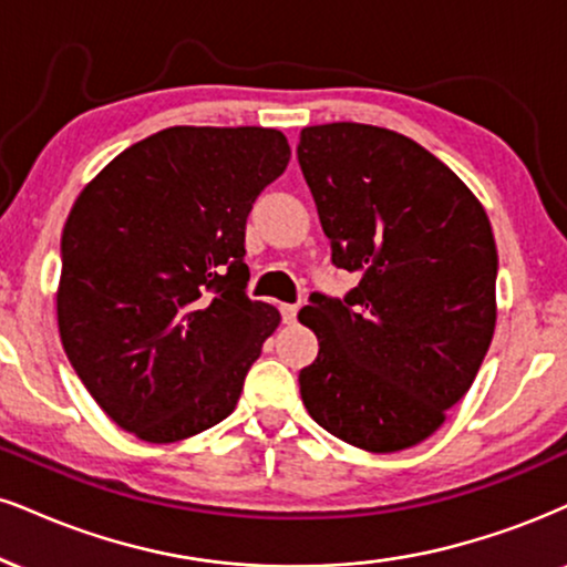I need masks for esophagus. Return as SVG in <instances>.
Segmentation results:
<instances>
[{
  "mask_svg": "<svg viewBox=\"0 0 567 567\" xmlns=\"http://www.w3.org/2000/svg\"><path fill=\"white\" fill-rule=\"evenodd\" d=\"M297 312H299L297 305H281V318H284V323H295Z\"/></svg>",
  "mask_w": 567,
  "mask_h": 567,
  "instance_id": "esophagus-1",
  "label": "esophagus"
}]
</instances>
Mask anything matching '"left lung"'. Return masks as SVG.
Returning a JSON list of instances; mask_svg holds the SVG:
<instances>
[{"instance_id": "left-lung-1", "label": "left lung", "mask_w": 567, "mask_h": 567, "mask_svg": "<svg viewBox=\"0 0 567 567\" xmlns=\"http://www.w3.org/2000/svg\"><path fill=\"white\" fill-rule=\"evenodd\" d=\"M297 157L331 262L360 278L344 299L316 291L299 310L320 344L299 373L302 402L341 442L408 450L463 400L492 344V223L442 159L396 131L310 125Z\"/></svg>"}]
</instances>
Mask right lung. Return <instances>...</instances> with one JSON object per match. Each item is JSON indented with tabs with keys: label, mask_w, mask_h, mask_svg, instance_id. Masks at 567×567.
<instances>
[{
	"label": "right lung",
	"mask_w": 567,
	"mask_h": 567,
	"mask_svg": "<svg viewBox=\"0 0 567 567\" xmlns=\"http://www.w3.org/2000/svg\"><path fill=\"white\" fill-rule=\"evenodd\" d=\"M289 157L276 128L173 125L121 152L70 209L62 347L96 404L144 442L228 417L281 323L247 297L244 228Z\"/></svg>",
	"instance_id": "right-lung-1"
}]
</instances>
